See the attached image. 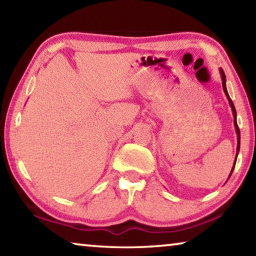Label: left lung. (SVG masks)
Masks as SVG:
<instances>
[{"label":"left lung","instance_id":"1","mask_svg":"<svg viewBox=\"0 0 256 256\" xmlns=\"http://www.w3.org/2000/svg\"><path fill=\"white\" fill-rule=\"evenodd\" d=\"M220 76H222V89L224 94H226V96L228 98V102H229V105H230L232 107V116H234V126H235L236 128V133H237V154H236V158H235V162H234V164H232V172L230 174H229L227 180H229V177L232 176V170L234 168H235V164H236V160H237V156H238V152H240V128H238V125H237V116H236V110H235V106H234V104L232 102L230 97H229L228 94V92H227V88H226V76H224V72L222 68H220Z\"/></svg>","mask_w":256,"mask_h":256}]
</instances>
